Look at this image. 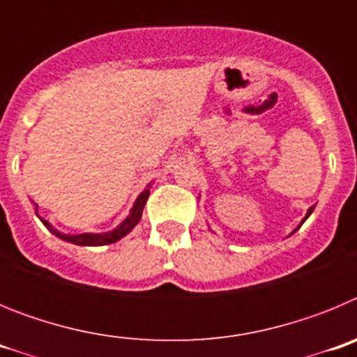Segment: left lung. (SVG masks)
Segmentation results:
<instances>
[{
	"label": "left lung",
	"instance_id": "8db88e82",
	"mask_svg": "<svg viewBox=\"0 0 357 357\" xmlns=\"http://www.w3.org/2000/svg\"><path fill=\"white\" fill-rule=\"evenodd\" d=\"M313 209H314V207H309V209H307V213H305V216H304V220H302V222H301V223H298V227H296V229H295V230H298V229H301V225H302V223H304V222H305V220H307V218H309V216H311V213H313ZM295 230H293V232H295ZM293 232H291V234H293Z\"/></svg>",
	"mask_w": 357,
	"mask_h": 357
}]
</instances>
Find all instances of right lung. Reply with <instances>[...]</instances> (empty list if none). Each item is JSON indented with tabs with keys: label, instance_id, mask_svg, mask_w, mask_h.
Listing matches in <instances>:
<instances>
[{
	"label": "right lung",
	"instance_id": "right-lung-1",
	"mask_svg": "<svg viewBox=\"0 0 357 357\" xmlns=\"http://www.w3.org/2000/svg\"><path fill=\"white\" fill-rule=\"evenodd\" d=\"M150 185L151 184H148V188L144 189L143 193L137 197V200L134 202V207L130 209V214H128V216L125 218V220H123L118 227H116V229L107 230V232L62 234V232H59V230H56L52 223L46 222V220H43V218L37 214V206H36V214L39 216L40 222L46 225V229H50V232H52V234H55L56 238L64 239V241H68V243H73V245H80V247H103V245H110V243H116V241H119L121 238H125V236H127L128 232H130V230L134 229L137 223H139L141 216H143L144 204H146L148 197H150Z\"/></svg>",
	"mask_w": 357,
	"mask_h": 357
}]
</instances>
